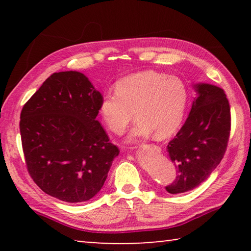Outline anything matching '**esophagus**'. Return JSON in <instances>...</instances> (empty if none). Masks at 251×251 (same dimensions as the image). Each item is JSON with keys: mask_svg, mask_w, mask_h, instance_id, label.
I'll return each mask as SVG.
<instances>
[{"mask_svg": "<svg viewBox=\"0 0 251 251\" xmlns=\"http://www.w3.org/2000/svg\"><path fill=\"white\" fill-rule=\"evenodd\" d=\"M148 150H151L152 151H156V152H160V148L158 146H155V145H148L146 146Z\"/></svg>", "mask_w": 251, "mask_h": 251, "instance_id": "34e87169", "label": "esophagus"}]
</instances>
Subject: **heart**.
<instances>
[{
  "mask_svg": "<svg viewBox=\"0 0 251 251\" xmlns=\"http://www.w3.org/2000/svg\"><path fill=\"white\" fill-rule=\"evenodd\" d=\"M116 94L105 95L100 103V114L106 126L122 134L133 118L134 128L126 137L133 143L155 131L166 138L181 126L188 105V88L177 76L157 71H143L118 80Z\"/></svg>",
  "mask_w": 251,
  "mask_h": 251,
  "instance_id": "1",
  "label": "heart"
}]
</instances>
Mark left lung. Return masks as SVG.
<instances>
[{"mask_svg":"<svg viewBox=\"0 0 251 251\" xmlns=\"http://www.w3.org/2000/svg\"><path fill=\"white\" fill-rule=\"evenodd\" d=\"M196 97L185 124L167 146L178 171L166 187L169 194H181L205 181L223 159L230 133V106L225 91L216 85H194Z\"/></svg>","mask_w":251,"mask_h":251,"instance_id":"1","label":"left lung"}]
</instances>
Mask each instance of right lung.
Returning a JSON list of instances; mask_svg holds the SVG:
<instances>
[{
  "instance_id": "add662e5",
  "label": "right lung",
  "mask_w": 251,
  "mask_h": 251,
  "mask_svg": "<svg viewBox=\"0 0 251 251\" xmlns=\"http://www.w3.org/2000/svg\"><path fill=\"white\" fill-rule=\"evenodd\" d=\"M103 97L76 71L50 76L21 112L27 171L50 196L66 202L92 199L120 154L96 120Z\"/></svg>"
}]
</instances>
